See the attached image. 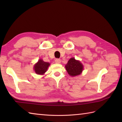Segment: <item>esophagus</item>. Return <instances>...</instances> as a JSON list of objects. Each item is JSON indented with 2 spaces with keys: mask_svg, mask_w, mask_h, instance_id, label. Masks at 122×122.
<instances>
[{
  "mask_svg": "<svg viewBox=\"0 0 122 122\" xmlns=\"http://www.w3.org/2000/svg\"><path fill=\"white\" fill-rule=\"evenodd\" d=\"M55 62L56 63H61V60L60 59H56L55 60Z\"/></svg>",
  "mask_w": 122,
  "mask_h": 122,
  "instance_id": "esophagus-1",
  "label": "esophagus"
}]
</instances>
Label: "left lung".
<instances>
[{
    "instance_id": "obj_1",
    "label": "left lung",
    "mask_w": 122,
    "mask_h": 122,
    "mask_svg": "<svg viewBox=\"0 0 122 122\" xmlns=\"http://www.w3.org/2000/svg\"><path fill=\"white\" fill-rule=\"evenodd\" d=\"M65 66L69 74L72 76L80 74L83 69L81 63L79 61L76 60L74 58L70 59Z\"/></svg>"
}]
</instances>
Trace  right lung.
<instances>
[{"label":"right lung","mask_w":122,"mask_h":122,"mask_svg":"<svg viewBox=\"0 0 122 122\" xmlns=\"http://www.w3.org/2000/svg\"><path fill=\"white\" fill-rule=\"evenodd\" d=\"M50 63L44 62L42 60H39L34 66L36 73L38 74H43L46 71Z\"/></svg>","instance_id":"1"}]
</instances>
